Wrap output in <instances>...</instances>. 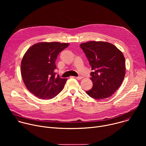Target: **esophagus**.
Here are the masks:
<instances>
[{"label":"esophagus","mask_w":146,"mask_h":146,"mask_svg":"<svg viewBox=\"0 0 146 146\" xmlns=\"http://www.w3.org/2000/svg\"><path fill=\"white\" fill-rule=\"evenodd\" d=\"M74 78H75L76 79H77V80H81V78H82V76H78V77H73Z\"/></svg>","instance_id":"esophagus-1"}]
</instances>
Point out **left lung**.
Wrapping results in <instances>:
<instances>
[{
	"mask_svg": "<svg viewBox=\"0 0 146 146\" xmlns=\"http://www.w3.org/2000/svg\"><path fill=\"white\" fill-rule=\"evenodd\" d=\"M91 69L92 88L86 91L91 98L102 99L111 96L121 86L125 74V60L122 52L113 44L91 41L82 43Z\"/></svg>",
	"mask_w": 146,
	"mask_h": 146,
	"instance_id": "obj_1",
	"label": "left lung"
}]
</instances>
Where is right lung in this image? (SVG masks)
I'll return each instance as SVG.
<instances>
[{
	"label": "right lung",
	"instance_id": "1",
	"mask_svg": "<svg viewBox=\"0 0 146 146\" xmlns=\"http://www.w3.org/2000/svg\"><path fill=\"white\" fill-rule=\"evenodd\" d=\"M69 43L41 42L31 47L23 56L21 73L27 89L42 99L55 97L64 89L67 78L54 72L55 60L60 52Z\"/></svg>",
	"mask_w": 146,
	"mask_h": 146
}]
</instances>
